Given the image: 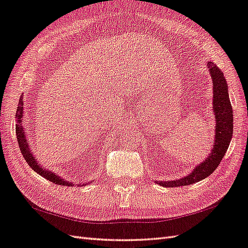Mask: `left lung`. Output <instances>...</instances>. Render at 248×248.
Listing matches in <instances>:
<instances>
[{
    "instance_id": "8db88e82",
    "label": "left lung",
    "mask_w": 248,
    "mask_h": 248,
    "mask_svg": "<svg viewBox=\"0 0 248 248\" xmlns=\"http://www.w3.org/2000/svg\"><path fill=\"white\" fill-rule=\"evenodd\" d=\"M209 74L213 80V109L215 113V138L214 145L210 153L203 162L192 168V171L187 176L178 180L170 181H155L156 184L163 187H179L191 185L199 182L209 174L213 173L216 168L219 166L222 158L226 154L229 143L232 138L233 132V116L232 107L228 94V84L226 83L225 77L219 69L218 66L213 62H208Z\"/></svg>"
}]
</instances>
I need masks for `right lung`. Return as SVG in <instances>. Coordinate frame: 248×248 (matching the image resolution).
Here are the masks:
<instances>
[{"instance_id": "obj_1", "label": "right lung", "mask_w": 248, "mask_h": 248, "mask_svg": "<svg viewBox=\"0 0 248 248\" xmlns=\"http://www.w3.org/2000/svg\"><path fill=\"white\" fill-rule=\"evenodd\" d=\"M23 94L21 95L20 101H19V105H17V110L16 114V140L17 143H19V146L21 149V153L24 156V159L26 160L27 164L32 168V170L39 173L40 176L43 178L49 180L50 182L56 183L58 185H64V186H74L75 184H72L69 181H66L63 178H61L58 174L54 173L53 171L46 170L43 166H42L40 163L37 161V158H35L34 155L32 154L31 149H30L28 140L26 138L25 134V129L23 127V117H24V100H23ZM81 186V184H78ZM84 185V184H83Z\"/></svg>"}]
</instances>
